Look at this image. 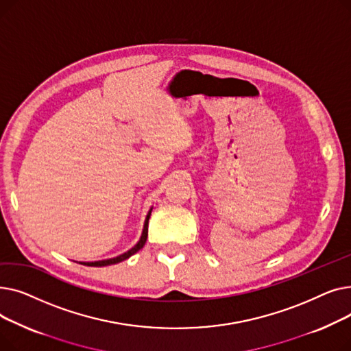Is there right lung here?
<instances>
[{
	"instance_id": "add662e5",
	"label": "right lung",
	"mask_w": 351,
	"mask_h": 351,
	"mask_svg": "<svg viewBox=\"0 0 351 351\" xmlns=\"http://www.w3.org/2000/svg\"><path fill=\"white\" fill-rule=\"evenodd\" d=\"M151 212H152V208L151 210L147 212L146 215V219H145V223H143V230H142V234H141V239L139 242L132 247L129 249L128 252L117 256V257H112V259H105V261H98V262H81V265H85V266H94V267H102V266H109V265H115V263H119V262H123L126 261L128 257H131L132 254H135L138 250H141L145 243H146V237H147V222H149V217H151Z\"/></svg>"
}]
</instances>
